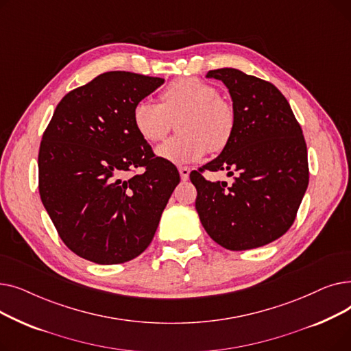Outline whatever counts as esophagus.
Instances as JSON below:
<instances>
[{
    "label": "esophagus",
    "mask_w": 351,
    "mask_h": 351,
    "mask_svg": "<svg viewBox=\"0 0 351 351\" xmlns=\"http://www.w3.org/2000/svg\"><path fill=\"white\" fill-rule=\"evenodd\" d=\"M179 173H180V179H182V180H188V179H189L191 169L186 168V166H180V168H179Z\"/></svg>",
    "instance_id": "34e87169"
}]
</instances>
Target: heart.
<instances>
[{
	"mask_svg": "<svg viewBox=\"0 0 351 351\" xmlns=\"http://www.w3.org/2000/svg\"><path fill=\"white\" fill-rule=\"evenodd\" d=\"M163 104L139 101L132 110V122L139 136L149 143L162 141L173 121L179 138L166 141L156 155L175 165L195 162L209 149L222 151L234 129V114L229 104L219 98L215 86L197 78H179L162 94Z\"/></svg>",
	"mask_w": 351,
	"mask_h": 351,
	"instance_id": "heart-1",
	"label": "heart"
}]
</instances>
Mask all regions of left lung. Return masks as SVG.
<instances>
[{
	"label": "left lung",
	"mask_w": 351,
	"mask_h": 351,
	"mask_svg": "<svg viewBox=\"0 0 351 351\" xmlns=\"http://www.w3.org/2000/svg\"><path fill=\"white\" fill-rule=\"evenodd\" d=\"M229 89L234 129L229 143L204 169L236 172L234 183L192 172L202 226L228 250L265 246L293 225L308 185L302 128L273 84L234 68L206 73ZM200 169V171H204Z\"/></svg>",
	"instance_id": "1"
}]
</instances>
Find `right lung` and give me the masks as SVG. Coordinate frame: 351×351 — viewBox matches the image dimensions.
<instances>
[{
	"label": "right lung",
	"mask_w": 351,
	"mask_h": 351,
	"mask_svg": "<svg viewBox=\"0 0 351 351\" xmlns=\"http://www.w3.org/2000/svg\"><path fill=\"white\" fill-rule=\"evenodd\" d=\"M163 78L110 71L71 90L55 108L38 155L40 195L62 242L84 259H135L155 236L179 183L132 122L136 102ZM143 165L145 172L126 178Z\"/></svg>",
	"instance_id": "right-lung-1"
}]
</instances>
